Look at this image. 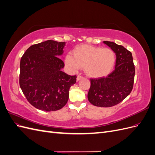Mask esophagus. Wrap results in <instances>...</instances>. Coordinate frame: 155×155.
<instances>
[{
	"mask_svg": "<svg viewBox=\"0 0 155 155\" xmlns=\"http://www.w3.org/2000/svg\"><path fill=\"white\" fill-rule=\"evenodd\" d=\"M82 78V76H77V81H78L79 80V79H81Z\"/></svg>",
	"mask_w": 155,
	"mask_h": 155,
	"instance_id": "34e87169",
	"label": "esophagus"
}]
</instances>
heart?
I'll list each match as a JSON object with an SVG mask.
<instances>
[{
	"label": "heart",
	"mask_w": 155,
	"mask_h": 155,
	"mask_svg": "<svg viewBox=\"0 0 155 155\" xmlns=\"http://www.w3.org/2000/svg\"><path fill=\"white\" fill-rule=\"evenodd\" d=\"M73 56L67 55L65 63L70 71L76 72L83 67L87 76L99 78L107 76L113 68L116 56L110 48L91 45H79L73 50Z\"/></svg>",
	"instance_id": "1"
}]
</instances>
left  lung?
I'll return each instance as SVG.
<instances>
[{
	"label": "left lung",
	"instance_id": "left-lung-1",
	"mask_svg": "<svg viewBox=\"0 0 155 155\" xmlns=\"http://www.w3.org/2000/svg\"><path fill=\"white\" fill-rule=\"evenodd\" d=\"M104 43L116 54L115 68L106 78L91 79L88 100L94 106L110 107L120 104L132 91L135 68L130 51L114 42Z\"/></svg>",
	"mask_w": 155,
	"mask_h": 155
}]
</instances>
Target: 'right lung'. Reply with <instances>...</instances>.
<instances>
[{
	"mask_svg": "<svg viewBox=\"0 0 155 155\" xmlns=\"http://www.w3.org/2000/svg\"><path fill=\"white\" fill-rule=\"evenodd\" d=\"M65 42L48 40L31 46L20 63L19 84L30 104L46 112L59 110L67 104L69 89L76 76L62 71L64 64L59 57Z\"/></svg>",
	"mask_w": 155,
	"mask_h": 155,
	"instance_id": "right-lung-1",
	"label": "right lung"
}]
</instances>
